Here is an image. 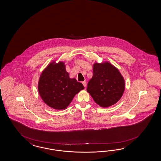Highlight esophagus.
I'll return each instance as SVG.
<instances>
[{"label":"esophagus","mask_w":161,"mask_h":161,"mask_svg":"<svg viewBox=\"0 0 161 161\" xmlns=\"http://www.w3.org/2000/svg\"><path fill=\"white\" fill-rule=\"evenodd\" d=\"M82 84H83V86H84V87L86 88V81H82Z\"/></svg>","instance_id":"esophagus-1"}]
</instances>
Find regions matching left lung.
<instances>
[{"label":"left lung","instance_id":"obj_1","mask_svg":"<svg viewBox=\"0 0 161 161\" xmlns=\"http://www.w3.org/2000/svg\"><path fill=\"white\" fill-rule=\"evenodd\" d=\"M125 81L118 69L110 63H95L93 75L86 90L95 102L102 107L116 103L125 91Z\"/></svg>","mask_w":161,"mask_h":161}]
</instances>
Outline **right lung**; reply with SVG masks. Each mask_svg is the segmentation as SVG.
Returning <instances> with one entry per match:
<instances>
[{"instance_id": "add662e5", "label": "right lung", "mask_w": 161, "mask_h": 161, "mask_svg": "<svg viewBox=\"0 0 161 161\" xmlns=\"http://www.w3.org/2000/svg\"><path fill=\"white\" fill-rule=\"evenodd\" d=\"M54 64L51 63L41 74L38 91L48 106L55 109H64L84 87L76 79L69 78L63 62Z\"/></svg>"}]
</instances>
